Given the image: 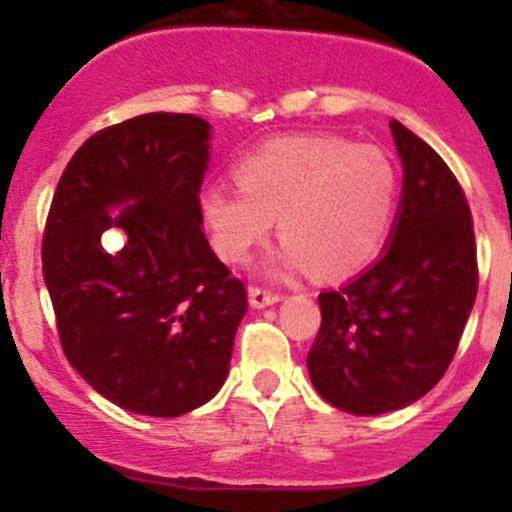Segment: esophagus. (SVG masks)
<instances>
[{
  "instance_id": "esophagus-1",
  "label": "esophagus",
  "mask_w": 512,
  "mask_h": 512,
  "mask_svg": "<svg viewBox=\"0 0 512 512\" xmlns=\"http://www.w3.org/2000/svg\"><path fill=\"white\" fill-rule=\"evenodd\" d=\"M280 299H282L280 292H272V289L267 287H250V304L255 309L270 307V304L280 302Z\"/></svg>"
}]
</instances>
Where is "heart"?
I'll list each match as a JSON object with an SVG mask.
<instances>
[{
    "instance_id": "heart-1",
    "label": "heart",
    "mask_w": 512,
    "mask_h": 512,
    "mask_svg": "<svg viewBox=\"0 0 512 512\" xmlns=\"http://www.w3.org/2000/svg\"><path fill=\"white\" fill-rule=\"evenodd\" d=\"M235 185L210 183L200 213L215 252L245 265L280 225L277 272L317 267L339 277L384 247L396 208L399 170L386 151L342 136H287L265 143L235 168Z\"/></svg>"
}]
</instances>
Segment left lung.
Returning <instances> with one entry per match:
<instances>
[{
	"instance_id": "left-lung-1",
	"label": "left lung",
	"mask_w": 512,
	"mask_h": 512,
	"mask_svg": "<svg viewBox=\"0 0 512 512\" xmlns=\"http://www.w3.org/2000/svg\"><path fill=\"white\" fill-rule=\"evenodd\" d=\"M404 195L379 262L319 294L322 327L307 354L314 389L354 416L404 409L453 361L478 292L473 218L446 160L391 121Z\"/></svg>"
}]
</instances>
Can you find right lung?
I'll use <instances>...</instances> for the list:
<instances>
[{"label":"right lung","instance_id":"obj_1","mask_svg":"<svg viewBox=\"0 0 512 512\" xmlns=\"http://www.w3.org/2000/svg\"><path fill=\"white\" fill-rule=\"evenodd\" d=\"M208 141L210 123L190 113L103 128L69 160L46 218L41 270L66 359L133 414L208 404L247 312L245 285L200 227ZM113 229L118 248L105 242Z\"/></svg>","mask_w":512,"mask_h":512}]
</instances>
